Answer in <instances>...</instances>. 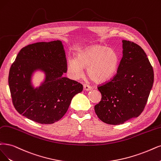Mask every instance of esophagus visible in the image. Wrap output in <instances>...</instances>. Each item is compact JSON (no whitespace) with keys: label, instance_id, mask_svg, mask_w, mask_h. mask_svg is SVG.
I'll use <instances>...</instances> for the list:
<instances>
[{"label":"esophagus","instance_id":"obj_1","mask_svg":"<svg viewBox=\"0 0 161 161\" xmlns=\"http://www.w3.org/2000/svg\"><path fill=\"white\" fill-rule=\"evenodd\" d=\"M84 90H86V91H90V90H92V87L90 86L87 85V84H84Z\"/></svg>","mask_w":161,"mask_h":161}]
</instances>
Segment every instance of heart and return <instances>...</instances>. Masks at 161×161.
I'll list each match as a JSON object with an SVG mask.
<instances>
[{
    "mask_svg": "<svg viewBox=\"0 0 161 161\" xmlns=\"http://www.w3.org/2000/svg\"><path fill=\"white\" fill-rule=\"evenodd\" d=\"M119 58L111 48L102 45H93L80 50L75 58H69L67 69L74 79L84 75V68L94 82L102 83L110 79L118 67Z\"/></svg>",
    "mask_w": 161,
    "mask_h": 161,
    "instance_id": "b5f03b06",
    "label": "heart"
}]
</instances>
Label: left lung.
Segmentation results:
<instances>
[{"mask_svg":"<svg viewBox=\"0 0 161 161\" xmlns=\"http://www.w3.org/2000/svg\"><path fill=\"white\" fill-rule=\"evenodd\" d=\"M123 56L116 75L97 88L102 93L95 105L101 121L120 125L139 117L143 111L154 82L152 65L141 47L122 40Z\"/></svg>","mask_w":161,"mask_h":161,"instance_id":"8db88e82","label":"left lung"}]
</instances>
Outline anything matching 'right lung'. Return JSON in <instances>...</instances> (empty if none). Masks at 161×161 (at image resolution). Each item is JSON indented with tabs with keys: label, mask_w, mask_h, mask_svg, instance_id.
<instances>
[{
	"label": "right lung",
	"mask_w": 161,
	"mask_h": 161,
	"mask_svg": "<svg viewBox=\"0 0 161 161\" xmlns=\"http://www.w3.org/2000/svg\"><path fill=\"white\" fill-rule=\"evenodd\" d=\"M38 70L44 81L35 88L31 82ZM67 72V60L60 40L37 42L20 50L12 64L8 85L16 111L41 124L59 121L67 112L71 99L83 86L62 75Z\"/></svg>",
	"instance_id": "1"
}]
</instances>
